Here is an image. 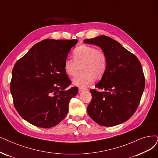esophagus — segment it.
Segmentation results:
<instances>
[{"label": "esophagus", "instance_id": "1", "mask_svg": "<svg viewBox=\"0 0 158 158\" xmlns=\"http://www.w3.org/2000/svg\"><path fill=\"white\" fill-rule=\"evenodd\" d=\"M79 92H83V91H84V90H86L87 89H86V88H83V87H79Z\"/></svg>", "mask_w": 158, "mask_h": 158}]
</instances>
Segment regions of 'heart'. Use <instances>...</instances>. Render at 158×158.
I'll list each match as a JSON object with an SVG mask.
<instances>
[{
	"instance_id": "obj_1",
	"label": "heart",
	"mask_w": 158,
	"mask_h": 158,
	"mask_svg": "<svg viewBox=\"0 0 158 158\" xmlns=\"http://www.w3.org/2000/svg\"><path fill=\"white\" fill-rule=\"evenodd\" d=\"M73 58H67L64 62V69L69 76H74L81 67V72L73 79V83L85 86L93 80L101 79L107 68V56L95 47L82 45L73 51Z\"/></svg>"
}]
</instances>
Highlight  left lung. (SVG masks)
Returning a JSON list of instances; mask_svg holds the SVG:
<instances>
[{"label": "left lung", "instance_id": "obj_1", "mask_svg": "<svg viewBox=\"0 0 158 158\" xmlns=\"http://www.w3.org/2000/svg\"><path fill=\"white\" fill-rule=\"evenodd\" d=\"M86 44L100 47L107 56V71L90 89L92 100L87 107L90 117L103 126L123 123L135 113L145 86L141 64L137 56L107 36L85 39Z\"/></svg>", "mask_w": 158, "mask_h": 158}]
</instances>
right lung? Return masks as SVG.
Listing matches in <instances>:
<instances>
[{
  "label": "right lung",
  "instance_id": "1",
  "mask_svg": "<svg viewBox=\"0 0 158 158\" xmlns=\"http://www.w3.org/2000/svg\"><path fill=\"white\" fill-rule=\"evenodd\" d=\"M77 40L46 39L35 44L16 62L10 91L21 117L39 127L57 125L66 117L71 99L78 88L72 82L64 62Z\"/></svg>",
  "mask_w": 158,
  "mask_h": 158
}]
</instances>
